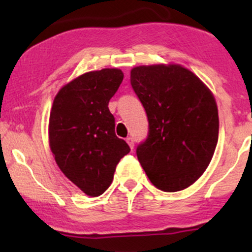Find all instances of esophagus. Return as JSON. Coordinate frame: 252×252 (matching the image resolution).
Returning a JSON list of instances; mask_svg holds the SVG:
<instances>
[{"label": "esophagus", "instance_id": "esophagus-1", "mask_svg": "<svg viewBox=\"0 0 252 252\" xmlns=\"http://www.w3.org/2000/svg\"><path fill=\"white\" fill-rule=\"evenodd\" d=\"M126 142H128L130 148H131V149L134 148V138L130 137V136H129V137H126Z\"/></svg>", "mask_w": 252, "mask_h": 252}]
</instances>
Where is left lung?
<instances>
[{
	"mask_svg": "<svg viewBox=\"0 0 252 252\" xmlns=\"http://www.w3.org/2000/svg\"><path fill=\"white\" fill-rule=\"evenodd\" d=\"M130 83L148 117V136L136 149L152 184L178 192L206 170L218 142L216 99L193 72L180 65L137 66Z\"/></svg>",
	"mask_w": 252,
	"mask_h": 252,
	"instance_id": "left-lung-1",
	"label": "left lung"
}]
</instances>
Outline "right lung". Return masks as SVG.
<instances>
[{
    "label": "right lung",
    "mask_w": 252,
    "mask_h": 252,
    "mask_svg": "<svg viewBox=\"0 0 252 252\" xmlns=\"http://www.w3.org/2000/svg\"><path fill=\"white\" fill-rule=\"evenodd\" d=\"M118 68L84 73L60 89L51 110L50 146L56 162L85 194H103L128 143L115 134L108 108L123 80Z\"/></svg>",
    "instance_id": "obj_1"
}]
</instances>
